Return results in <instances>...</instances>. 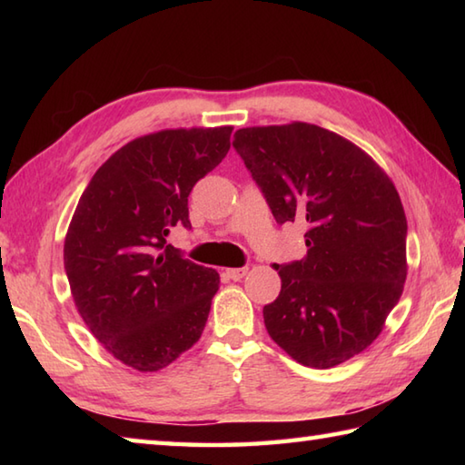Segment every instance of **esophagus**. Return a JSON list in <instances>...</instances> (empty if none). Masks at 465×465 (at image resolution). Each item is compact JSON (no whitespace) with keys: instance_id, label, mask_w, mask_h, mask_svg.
I'll use <instances>...</instances> for the list:
<instances>
[{"instance_id":"1","label":"esophagus","mask_w":465,"mask_h":465,"mask_svg":"<svg viewBox=\"0 0 465 465\" xmlns=\"http://www.w3.org/2000/svg\"><path fill=\"white\" fill-rule=\"evenodd\" d=\"M248 273V268H232V270H225V275L233 282H240L243 275Z\"/></svg>"}]
</instances>
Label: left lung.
Returning <instances> with one entry per match:
<instances>
[{"mask_svg": "<svg viewBox=\"0 0 465 465\" xmlns=\"http://www.w3.org/2000/svg\"><path fill=\"white\" fill-rule=\"evenodd\" d=\"M233 147L280 225L305 227V258L280 270L263 308L272 340L308 368H333L378 338L406 282L408 222L381 167L323 127H243Z\"/></svg>", "mask_w": 465, "mask_h": 465, "instance_id": "obj_1", "label": "left lung"}]
</instances>
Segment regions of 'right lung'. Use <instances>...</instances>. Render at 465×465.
Instances as JSON below:
<instances>
[{"label": "right lung", "mask_w": 465, "mask_h": 465, "mask_svg": "<svg viewBox=\"0 0 465 465\" xmlns=\"http://www.w3.org/2000/svg\"><path fill=\"white\" fill-rule=\"evenodd\" d=\"M232 127L163 130L117 150L69 223L64 265L82 320L137 371H157L202 338L220 275L165 245L190 230L187 195L220 165Z\"/></svg>", "instance_id": "obj_1"}]
</instances>
